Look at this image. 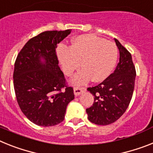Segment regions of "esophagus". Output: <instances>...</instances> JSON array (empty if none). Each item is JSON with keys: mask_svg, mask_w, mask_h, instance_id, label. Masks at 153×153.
<instances>
[{"mask_svg": "<svg viewBox=\"0 0 153 153\" xmlns=\"http://www.w3.org/2000/svg\"><path fill=\"white\" fill-rule=\"evenodd\" d=\"M86 91L85 88H83V87H74V93L76 96H79L80 94H82V92H85Z\"/></svg>", "mask_w": 153, "mask_h": 153, "instance_id": "obj_1", "label": "esophagus"}]
</instances>
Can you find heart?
<instances>
[{
  "mask_svg": "<svg viewBox=\"0 0 153 153\" xmlns=\"http://www.w3.org/2000/svg\"><path fill=\"white\" fill-rule=\"evenodd\" d=\"M57 56L63 71L68 76L82 63L83 68L73 77L71 82L83 85L92 79L96 82H102L111 74L117 61L118 49L112 41L85 34L74 38L70 47L60 45Z\"/></svg>",
  "mask_w": 153,
  "mask_h": 153,
  "instance_id": "b5f03b06",
  "label": "heart"
}]
</instances>
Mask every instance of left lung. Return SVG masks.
Here are the masks:
<instances>
[{
  "mask_svg": "<svg viewBox=\"0 0 153 153\" xmlns=\"http://www.w3.org/2000/svg\"><path fill=\"white\" fill-rule=\"evenodd\" d=\"M120 59L114 73L102 82L87 88L94 96V102L86 109L88 119L98 125H108L115 122L129 106L134 92L135 68L131 54L117 39Z\"/></svg>",
  "mask_w": 153,
  "mask_h": 153,
  "instance_id": "obj_1",
  "label": "left lung"
}]
</instances>
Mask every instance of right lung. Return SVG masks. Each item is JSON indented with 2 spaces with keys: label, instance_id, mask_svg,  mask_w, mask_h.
Wrapping results in <instances>:
<instances>
[{
  "label": "right lung",
  "instance_id": "right-lung-1",
  "mask_svg": "<svg viewBox=\"0 0 153 153\" xmlns=\"http://www.w3.org/2000/svg\"><path fill=\"white\" fill-rule=\"evenodd\" d=\"M71 32L41 33L25 43L15 61L13 79L17 102L25 116L39 126L62 122L67 106L74 98L56 54L57 43Z\"/></svg>",
  "mask_w": 153,
  "mask_h": 153
}]
</instances>
